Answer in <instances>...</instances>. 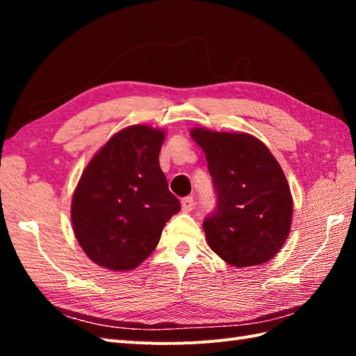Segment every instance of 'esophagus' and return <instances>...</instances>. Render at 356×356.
<instances>
[{
	"label": "esophagus",
	"mask_w": 356,
	"mask_h": 356,
	"mask_svg": "<svg viewBox=\"0 0 356 356\" xmlns=\"http://www.w3.org/2000/svg\"><path fill=\"white\" fill-rule=\"evenodd\" d=\"M194 209V199L193 197H185L182 199V211L184 213H190Z\"/></svg>",
	"instance_id": "obj_1"
}]
</instances>
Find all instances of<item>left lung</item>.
I'll list each match as a JSON object with an SVG mask.
<instances>
[{"label":"left lung","instance_id":"8db88e82","mask_svg":"<svg viewBox=\"0 0 356 356\" xmlns=\"http://www.w3.org/2000/svg\"><path fill=\"white\" fill-rule=\"evenodd\" d=\"M205 151L216 208L203 220L209 248L236 268L270 260L289 236L292 195L282 166L246 133L191 130Z\"/></svg>","mask_w":356,"mask_h":356}]
</instances>
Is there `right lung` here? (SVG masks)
I'll list each match as a JSON object with an SVG mask.
<instances>
[{"mask_svg": "<svg viewBox=\"0 0 356 356\" xmlns=\"http://www.w3.org/2000/svg\"><path fill=\"white\" fill-rule=\"evenodd\" d=\"M163 139L162 130L128 127L82 172L72 200L73 231L88 259L102 268H138L180 211L159 165Z\"/></svg>", "mask_w": 356, "mask_h": 356, "instance_id": "add662e5", "label": "right lung"}]
</instances>
